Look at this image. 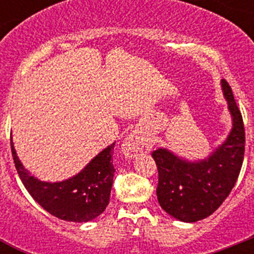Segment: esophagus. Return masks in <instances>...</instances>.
Wrapping results in <instances>:
<instances>
[{"mask_svg":"<svg viewBox=\"0 0 254 254\" xmlns=\"http://www.w3.org/2000/svg\"><path fill=\"white\" fill-rule=\"evenodd\" d=\"M152 143L146 134L140 131H133L125 138L122 143V152L126 158H136L141 152H149Z\"/></svg>","mask_w":254,"mask_h":254,"instance_id":"1","label":"esophagus"}]
</instances>
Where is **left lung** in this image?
I'll list each match as a JSON object with an SVG mask.
<instances>
[{
    "label": "left lung",
    "mask_w": 254,
    "mask_h": 254,
    "mask_svg": "<svg viewBox=\"0 0 254 254\" xmlns=\"http://www.w3.org/2000/svg\"><path fill=\"white\" fill-rule=\"evenodd\" d=\"M221 90L232 117V129L221 145L205 159L188 160L165 147L152 152L158 165V201L179 221L196 223L219 208L232 192L244 158L243 118L232 87L221 80Z\"/></svg>",
    "instance_id": "8db88e82"
}]
</instances>
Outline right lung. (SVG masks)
<instances>
[{"instance_id": "1", "label": "right lung", "mask_w": 254, "mask_h": 254, "mask_svg": "<svg viewBox=\"0 0 254 254\" xmlns=\"http://www.w3.org/2000/svg\"><path fill=\"white\" fill-rule=\"evenodd\" d=\"M116 142L105 147L81 172L61 182H44L31 176L20 161L11 140V151L22 185L30 196L53 216L73 223H87L103 214L109 203Z\"/></svg>"}]
</instances>
